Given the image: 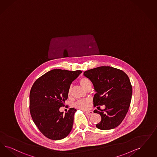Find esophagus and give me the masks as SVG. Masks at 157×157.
I'll return each mask as SVG.
<instances>
[{"mask_svg": "<svg viewBox=\"0 0 157 157\" xmlns=\"http://www.w3.org/2000/svg\"><path fill=\"white\" fill-rule=\"evenodd\" d=\"M86 114L88 115H92L93 114V112L92 111H86Z\"/></svg>", "mask_w": 157, "mask_h": 157, "instance_id": "34e87169", "label": "esophagus"}]
</instances>
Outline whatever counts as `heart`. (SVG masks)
Instances as JSON below:
<instances>
[{"label":"heart","instance_id":"1","mask_svg":"<svg viewBox=\"0 0 157 157\" xmlns=\"http://www.w3.org/2000/svg\"><path fill=\"white\" fill-rule=\"evenodd\" d=\"M79 82L82 86L83 87L84 89H85L86 90H87L91 87V82L90 81V79L86 77L83 76L81 78H79ZM71 91H72V88L71 87H70L68 90V96H71ZM89 103H90V101L89 100H80L76 101L75 103H74V106L75 108H79V109H86L89 107Z\"/></svg>","mask_w":157,"mask_h":157}]
</instances>
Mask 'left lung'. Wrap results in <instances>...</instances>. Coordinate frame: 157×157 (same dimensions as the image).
<instances>
[{"label": "left lung", "mask_w": 157, "mask_h": 157, "mask_svg": "<svg viewBox=\"0 0 157 157\" xmlns=\"http://www.w3.org/2000/svg\"><path fill=\"white\" fill-rule=\"evenodd\" d=\"M92 81L96 93L94 107L105 105L94 113L101 117L96 127L101 130L114 129L121 124L127 114L132 99V87L129 78L123 71L109 66H101L83 73Z\"/></svg>", "instance_id": "1"}]
</instances>
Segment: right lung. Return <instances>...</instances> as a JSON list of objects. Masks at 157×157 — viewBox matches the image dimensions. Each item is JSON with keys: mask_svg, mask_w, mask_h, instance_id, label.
Here are the masks:
<instances>
[{"mask_svg": "<svg viewBox=\"0 0 157 157\" xmlns=\"http://www.w3.org/2000/svg\"><path fill=\"white\" fill-rule=\"evenodd\" d=\"M81 72L54 69L33 84L29 94L31 115L40 132L50 139H63L72 130L76 109L70 108L65 115L59 109L65 105L72 82Z\"/></svg>", "mask_w": 157, "mask_h": 157, "instance_id": "add662e5", "label": "right lung"}]
</instances>
